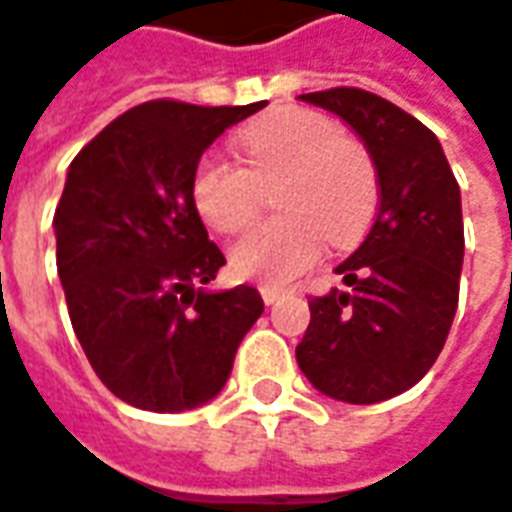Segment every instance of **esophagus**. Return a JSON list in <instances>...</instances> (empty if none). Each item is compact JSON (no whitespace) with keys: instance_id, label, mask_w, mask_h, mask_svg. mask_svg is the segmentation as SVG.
<instances>
[{"instance_id":"obj_1","label":"esophagus","mask_w":512,"mask_h":512,"mask_svg":"<svg viewBox=\"0 0 512 512\" xmlns=\"http://www.w3.org/2000/svg\"><path fill=\"white\" fill-rule=\"evenodd\" d=\"M285 294H288L285 288H270V285L262 288V299H265V305H276L279 299H285Z\"/></svg>"}]
</instances>
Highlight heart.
<instances>
[{
	"label": "heart",
	"mask_w": 512,
	"mask_h": 512,
	"mask_svg": "<svg viewBox=\"0 0 512 512\" xmlns=\"http://www.w3.org/2000/svg\"><path fill=\"white\" fill-rule=\"evenodd\" d=\"M242 167L204 155L192 172V204L207 227L239 233L256 213L276 175V216L244 233L230 250L236 276L262 285H288L320 259L328 242H351L377 204V175L366 149L340 135L331 117L276 106L236 135Z\"/></svg>",
	"instance_id": "obj_1"
}]
</instances>
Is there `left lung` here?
<instances>
[{
	"label": "left lung",
	"instance_id": "obj_1",
	"mask_svg": "<svg viewBox=\"0 0 512 512\" xmlns=\"http://www.w3.org/2000/svg\"><path fill=\"white\" fill-rule=\"evenodd\" d=\"M337 115L369 152L380 204L363 244L337 265L345 288L308 302L296 363L343 403L412 389L447 343L464 265L461 190L421 120L363 89L299 94Z\"/></svg>",
	"mask_w": 512,
	"mask_h": 512
}]
</instances>
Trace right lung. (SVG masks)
Masks as SVG:
<instances>
[{"instance_id": "1", "label": "right lung", "mask_w": 512, "mask_h": 512, "mask_svg": "<svg viewBox=\"0 0 512 512\" xmlns=\"http://www.w3.org/2000/svg\"><path fill=\"white\" fill-rule=\"evenodd\" d=\"M265 106L141 103L68 167L54 213L68 317L91 369L129 406L190 412L210 403L265 311L250 285L207 288L224 256L192 204L201 155Z\"/></svg>"}]
</instances>
